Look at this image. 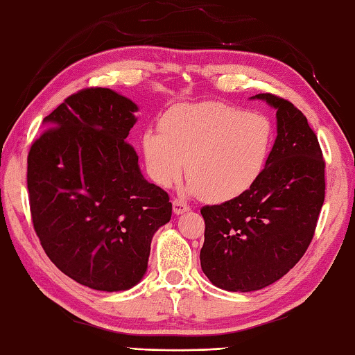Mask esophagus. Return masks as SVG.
<instances>
[{
	"label": "esophagus",
	"mask_w": 355,
	"mask_h": 355,
	"mask_svg": "<svg viewBox=\"0 0 355 355\" xmlns=\"http://www.w3.org/2000/svg\"><path fill=\"white\" fill-rule=\"evenodd\" d=\"M172 207H173V213L175 214H183L186 211H189V205L188 203H184L183 200L175 199L172 202Z\"/></svg>",
	"instance_id": "esophagus-1"
}]
</instances>
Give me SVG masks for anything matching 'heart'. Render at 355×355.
<instances>
[{"mask_svg": "<svg viewBox=\"0 0 355 355\" xmlns=\"http://www.w3.org/2000/svg\"><path fill=\"white\" fill-rule=\"evenodd\" d=\"M161 128L142 139L150 177L169 188L188 167V191L208 202L238 199L254 188L277 135L268 114L224 101L172 107Z\"/></svg>", "mask_w": 355, "mask_h": 355, "instance_id": "obj_1", "label": "heart"}]
</instances>
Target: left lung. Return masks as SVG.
I'll use <instances>...</instances> for the list:
<instances>
[{
	"instance_id": "8db88e82",
	"label": "left lung",
	"mask_w": 355,
	"mask_h": 355,
	"mask_svg": "<svg viewBox=\"0 0 355 355\" xmlns=\"http://www.w3.org/2000/svg\"><path fill=\"white\" fill-rule=\"evenodd\" d=\"M277 110V137L254 188L205 205L202 271L227 291H255L290 271L313 239L326 194V161L307 117L291 101L258 94Z\"/></svg>"
}]
</instances>
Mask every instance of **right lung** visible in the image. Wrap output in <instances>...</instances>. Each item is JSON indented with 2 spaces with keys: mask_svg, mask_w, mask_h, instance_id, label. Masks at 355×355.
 Returning a JSON list of instances; mask_svg holds the SVG:
<instances>
[{
  "mask_svg": "<svg viewBox=\"0 0 355 355\" xmlns=\"http://www.w3.org/2000/svg\"><path fill=\"white\" fill-rule=\"evenodd\" d=\"M137 106L87 87L44 119L28 153L31 219L58 269L100 291L135 286L147 271L155 232L172 216L169 194L148 183L125 141Z\"/></svg>",
  "mask_w": 355,
  "mask_h": 355,
  "instance_id": "1",
  "label": "right lung"
}]
</instances>
